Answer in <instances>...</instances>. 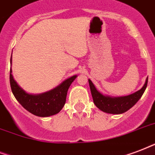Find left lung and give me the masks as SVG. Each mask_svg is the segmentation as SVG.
I'll return each mask as SVG.
<instances>
[{"mask_svg":"<svg viewBox=\"0 0 155 155\" xmlns=\"http://www.w3.org/2000/svg\"><path fill=\"white\" fill-rule=\"evenodd\" d=\"M147 83H148V77L146 78L143 87L134 93H132L127 96L110 97L105 95L97 90L95 85L93 84V83L88 79V84L95 106L99 110H101V111L113 114H123L131 109L143 95L144 92L147 87Z\"/></svg>","mask_w":155,"mask_h":155,"instance_id":"obj_1","label":"left lung"}]
</instances>
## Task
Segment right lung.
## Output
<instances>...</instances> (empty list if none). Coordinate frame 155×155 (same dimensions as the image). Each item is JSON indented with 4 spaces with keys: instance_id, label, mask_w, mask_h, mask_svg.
I'll use <instances>...</instances> for the list:
<instances>
[{
    "instance_id": "right-lung-1",
    "label": "right lung",
    "mask_w": 155,
    "mask_h": 155,
    "mask_svg": "<svg viewBox=\"0 0 155 155\" xmlns=\"http://www.w3.org/2000/svg\"><path fill=\"white\" fill-rule=\"evenodd\" d=\"M10 64L12 66V55ZM76 77L77 75H73L65 80L56 88L40 94L28 93L22 89L12 75L11 68L9 81L12 93L24 109L36 116L49 117L58 114L63 108L68 88Z\"/></svg>"
}]
</instances>
